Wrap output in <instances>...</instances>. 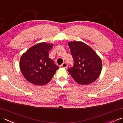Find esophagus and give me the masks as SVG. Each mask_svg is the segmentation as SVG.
Masks as SVG:
<instances>
[{
    "instance_id": "1",
    "label": "esophagus",
    "mask_w": 123,
    "mask_h": 123,
    "mask_svg": "<svg viewBox=\"0 0 123 123\" xmlns=\"http://www.w3.org/2000/svg\"><path fill=\"white\" fill-rule=\"evenodd\" d=\"M60 67H61V68H67V67H68V64H67V63L66 62H64L63 64H62Z\"/></svg>"
}]
</instances>
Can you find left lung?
Returning <instances> with one entry per match:
<instances>
[{
    "mask_svg": "<svg viewBox=\"0 0 123 123\" xmlns=\"http://www.w3.org/2000/svg\"><path fill=\"white\" fill-rule=\"evenodd\" d=\"M74 60V66L68 69L76 83L88 85L99 77L102 70L101 59L92 48L81 42L68 43Z\"/></svg>",
    "mask_w": 123,
    "mask_h": 123,
    "instance_id": "1",
    "label": "left lung"
}]
</instances>
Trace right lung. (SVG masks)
Wrapping results in <instances>:
<instances>
[{
	"instance_id": "obj_1",
	"label": "right lung",
	"mask_w": 123,
	"mask_h": 123,
	"mask_svg": "<svg viewBox=\"0 0 123 123\" xmlns=\"http://www.w3.org/2000/svg\"><path fill=\"white\" fill-rule=\"evenodd\" d=\"M53 46L52 44L39 43L30 47L21 56L20 69L29 82L36 85H45L59 68L49 57V52Z\"/></svg>"
}]
</instances>
